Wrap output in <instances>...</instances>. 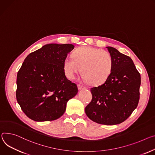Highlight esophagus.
Wrapping results in <instances>:
<instances>
[{
	"label": "esophagus",
	"instance_id": "obj_1",
	"mask_svg": "<svg viewBox=\"0 0 155 155\" xmlns=\"http://www.w3.org/2000/svg\"><path fill=\"white\" fill-rule=\"evenodd\" d=\"M77 87H78V90H81V89L86 88V87H84V86H83V85H80V84H78V85H77Z\"/></svg>",
	"mask_w": 155,
	"mask_h": 155
}]
</instances>
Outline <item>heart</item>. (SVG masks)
I'll return each mask as SVG.
<instances>
[{
  "label": "heart",
  "mask_w": 155,
  "mask_h": 155,
  "mask_svg": "<svg viewBox=\"0 0 155 155\" xmlns=\"http://www.w3.org/2000/svg\"><path fill=\"white\" fill-rule=\"evenodd\" d=\"M72 58L64 61V70L70 79H74L80 69L81 75L87 83L92 85H100L110 76L113 59L110 54L100 49L83 46L73 51Z\"/></svg>",
  "instance_id": "heart-1"
}]
</instances>
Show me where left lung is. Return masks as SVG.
Segmentation results:
<instances>
[{
    "label": "left lung",
    "instance_id": "left-lung-1",
    "mask_svg": "<svg viewBox=\"0 0 155 155\" xmlns=\"http://www.w3.org/2000/svg\"><path fill=\"white\" fill-rule=\"evenodd\" d=\"M106 48L113 59L112 72L103 84L91 88L85 113L93 122L111 125L125 121L137 107L141 77L130 57Z\"/></svg>",
    "mask_w": 155,
    "mask_h": 155
}]
</instances>
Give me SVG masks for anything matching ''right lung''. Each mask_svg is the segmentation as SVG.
<instances>
[{"label": "right lung", "mask_w": 155, "mask_h": 155, "mask_svg": "<svg viewBox=\"0 0 155 155\" xmlns=\"http://www.w3.org/2000/svg\"><path fill=\"white\" fill-rule=\"evenodd\" d=\"M74 48L71 44L46 45L25 58L17 73L16 97L28 117L43 122L64 114L67 101L78 93L63 67Z\"/></svg>", "instance_id": "right-lung-1"}]
</instances>
